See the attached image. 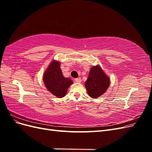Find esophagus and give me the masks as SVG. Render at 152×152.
<instances>
[{
    "mask_svg": "<svg viewBox=\"0 0 152 152\" xmlns=\"http://www.w3.org/2000/svg\"><path fill=\"white\" fill-rule=\"evenodd\" d=\"M75 82H76V83H80V82H81V79L80 78H77V79H75Z\"/></svg>",
    "mask_w": 152,
    "mask_h": 152,
    "instance_id": "34e87169",
    "label": "esophagus"
}]
</instances>
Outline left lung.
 I'll return each mask as SVG.
<instances>
[{
	"label": "left lung",
	"mask_w": 152,
	"mask_h": 152,
	"mask_svg": "<svg viewBox=\"0 0 152 152\" xmlns=\"http://www.w3.org/2000/svg\"><path fill=\"white\" fill-rule=\"evenodd\" d=\"M110 78L99 65L91 68L88 78L85 82L87 94L92 98H98L107 91Z\"/></svg>",
	"instance_id": "obj_1"
}]
</instances>
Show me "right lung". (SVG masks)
I'll return each mask as SVG.
<instances>
[{
	"mask_svg": "<svg viewBox=\"0 0 152 152\" xmlns=\"http://www.w3.org/2000/svg\"><path fill=\"white\" fill-rule=\"evenodd\" d=\"M60 64L59 61L53 60L43 75L44 84L48 91L59 98L66 94L68 87L73 83L70 78L63 75Z\"/></svg>",
	"mask_w": 152,
	"mask_h": 152,
	"instance_id": "right-lung-1",
	"label": "right lung"
}]
</instances>
